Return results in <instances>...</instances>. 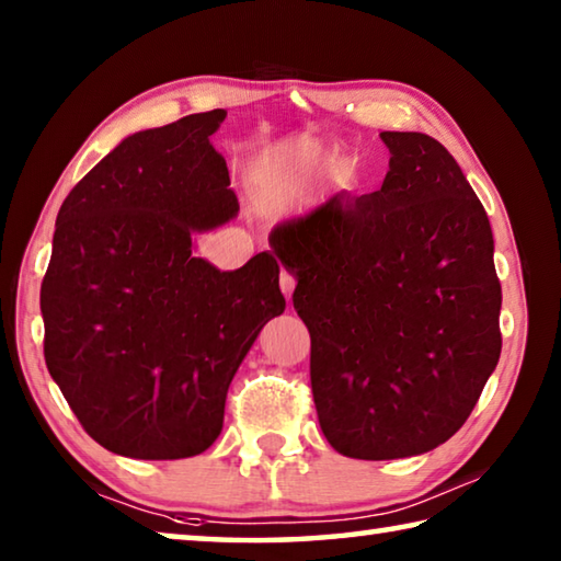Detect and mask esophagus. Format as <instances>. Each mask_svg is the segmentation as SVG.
Masks as SVG:
<instances>
[{
    "label": "esophagus",
    "mask_w": 561,
    "mask_h": 561,
    "mask_svg": "<svg viewBox=\"0 0 561 561\" xmlns=\"http://www.w3.org/2000/svg\"><path fill=\"white\" fill-rule=\"evenodd\" d=\"M279 287H282V291H284V297L291 299V291H294V287H297V279H294V274L282 272V274H279Z\"/></svg>",
    "instance_id": "obj_1"
}]
</instances>
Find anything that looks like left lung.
<instances>
[{
	"instance_id": "left-lung-1",
	"label": "left lung",
	"mask_w": 561,
	"mask_h": 561,
	"mask_svg": "<svg viewBox=\"0 0 561 561\" xmlns=\"http://www.w3.org/2000/svg\"><path fill=\"white\" fill-rule=\"evenodd\" d=\"M381 190L274 227L311 336V393L331 448L356 460L453 438L495 371L492 230L460 165L425 133L383 130Z\"/></svg>"
}]
</instances>
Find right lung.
<instances>
[{
  "label": "right lung",
  "mask_w": 561,
  "mask_h": 561,
  "mask_svg": "<svg viewBox=\"0 0 561 561\" xmlns=\"http://www.w3.org/2000/svg\"><path fill=\"white\" fill-rule=\"evenodd\" d=\"M225 116L193 113L126 138L56 217L42 282L46 368L83 431L126 458L210 448L234 371L287 304L274 254L234 272L193 254L195 232L240 210L210 144Z\"/></svg>",
  "instance_id": "obj_1"
}]
</instances>
